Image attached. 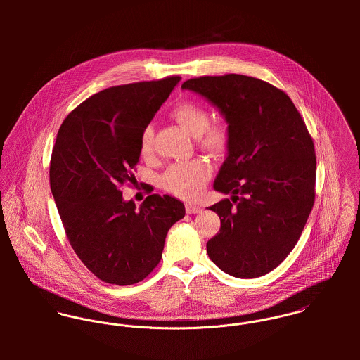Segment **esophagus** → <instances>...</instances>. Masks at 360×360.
<instances>
[{
    "label": "esophagus",
    "instance_id": "34e87169",
    "mask_svg": "<svg viewBox=\"0 0 360 360\" xmlns=\"http://www.w3.org/2000/svg\"><path fill=\"white\" fill-rule=\"evenodd\" d=\"M186 210L190 214H195V213H200L202 209L198 205H194V204H186Z\"/></svg>",
    "mask_w": 360,
    "mask_h": 360
}]
</instances>
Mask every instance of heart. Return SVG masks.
Here are the masks:
<instances>
[{"label":"heart","instance_id":"1","mask_svg":"<svg viewBox=\"0 0 360 360\" xmlns=\"http://www.w3.org/2000/svg\"><path fill=\"white\" fill-rule=\"evenodd\" d=\"M172 117L200 144L213 153H221L229 146V130L223 124H209V113L204 106L194 103H180L172 110ZM144 156L154 151V130L146 127L140 141ZM212 174V166L205 159L172 165L162 177V186L166 191L183 197L195 198L204 188Z\"/></svg>","mask_w":360,"mask_h":360}]
</instances>
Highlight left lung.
<instances>
[{"label": "left lung", "mask_w": 360, "mask_h": 360, "mask_svg": "<svg viewBox=\"0 0 360 360\" xmlns=\"http://www.w3.org/2000/svg\"><path fill=\"white\" fill-rule=\"evenodd\" d=\"M181 89L212 103L229 130L213 188L230 198L209 206L221 226L207 255L233 277H260L292 251L313 206L316 156L305 122L284 91L255 77L205 76Z\"/></svg>", "instance_id": "left-lung-1"}]
</instances>
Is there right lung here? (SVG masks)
Listing matches in <instances>:
<instances>
[{
	"mask_svg": "<svg viewBox=\"0 0 360 360\" xmlns=\"http://www.w3.org/2000/svg\"><path fill=\"white\" fill-rule=\"evenodd\" d=\"M172 76L103 90L80 103L59 127L50 184L68 240L105 283L130 285L159 263L169 229L186 214L179 200L153 194L136 206L120 187L141 148V134L179 84Z\"/></svg>",
	"mask_w": 360,
	"mask_h": 360,
	"instance_id": "obj_1",
	"label": "right lung"
}]
</instances>
